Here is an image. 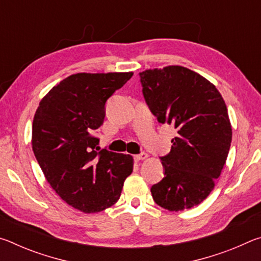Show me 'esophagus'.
I'll use <instances>...</instances> for the list:
<instances>
[{
	"label": "esophagus",
	"mask_w": 261,
	"mask_h": 261,
	"mask_svg": "<svg viewBox=\"0 0 261 261\" xmlns=\"http://www.w3.org/2000/svg\"><path fill=\"white\" fill-rule=\"evenodd\" d=\"M136 161H141V160H145V159L148 158V154L146 153H141V154H137V155L134 156Z\"/></svg>",
	"instance_id": "1"
}]
</instances>
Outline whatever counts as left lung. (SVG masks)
<instances>
[{
  "mask_svg": "<svg viewBox=\"0 0 261 261\" xmlns=\"http://www.w3.org/2000/svg\"><path fill=\"white\" fill-rule=\"evenodd\" d=\"M139 74L158 122L177 131L161 158L165 177L152 187V197L170 212L192 208L213 191L227 160L232 130L226 102L214 84L180 65Z\"/></svg>",
  "mask_w": 261,
  "mask_h": 261,
  "instance_id": "8db88e82",
  "label": "left lung"
}]
</instances>
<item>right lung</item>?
Masks as SVG:
<instances>
[{"label": "right lung", "mask_w": 261, "mask_h": 261, "mask_svg": "<svg viewBox=\"0 0 261 261\" xmlns=\"http://www.w3.org/2000/svg\"><path fill=\"white\" fill-rule=\"evenodd\" d=\"M134 72L71 74L41 99L32 125V149L51 189L84 213L113 206L134 170L129 154L98 152L93 132L105 103Z\"/></svg>", "instance_id": "obj_1"}]
</instances>
